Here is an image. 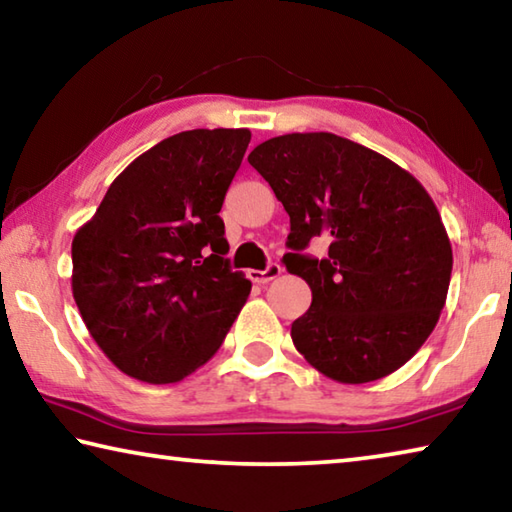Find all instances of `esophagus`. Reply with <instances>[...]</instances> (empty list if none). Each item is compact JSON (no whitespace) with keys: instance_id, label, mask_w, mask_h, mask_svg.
<instances>
[{"instance_id":"1","label":"esophagus","mask_w":512,"mask_h":512,"mask_svg":"<svg viewBox=\"0 0 512 512\" xmlns=\"http://www.w3.org/2000/svg\"><path fill=\"white\" fill-rule=\"evenodd\" d=\"M280 275H282V266L280 264H268L266 271H248L250 282H255V284H266V282H271V280H275V277H280Z\"/></svg>"}]
</instances>
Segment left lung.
<instances>
[{
  "mask_svg": "<svg viewBox=\"0 0 512 512\" xmlns=\"http://www.w3.org/2000/svg\"><path fill=\"white\" fill-rule=\"evenodd\" d=\"M248 162L291 219L282 262L311 289V307L291 325L296 350L341 384L402 368L436 327L454 264L427 189L332 133L273 137ZM314 236L330 241L325 260L301 255Z\"/></svg>",
  "mask_w": 512,
  "mask_h": 512,
  "instance_id": "obj_1",
  "label": "left lung"
}]
</instances>
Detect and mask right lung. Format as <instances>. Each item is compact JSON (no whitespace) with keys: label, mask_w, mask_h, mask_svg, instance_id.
I'll return each instance as SVG.
<instances>
[{"label":"right lung","mask_w":512,"mask_h":512,"mask_svg":"<svg viewBox=\"0 0 512 512\" xmlns=\"http://www.w3.org/2000/svg\"><path fill=\"white\" fill-rule=\"evenodd\" d=\"M248 128L171 135L112 180L72 241V293L101 352L146 384L210 361L246 305L221 221Z\"/></svg>","instance_id":"add662e5"}]
</instances>
